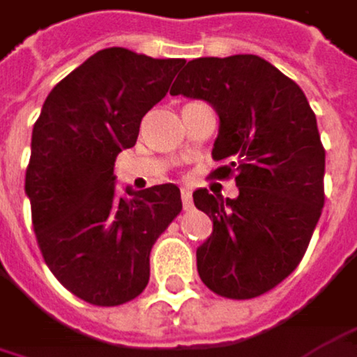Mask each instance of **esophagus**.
<instances>
[{"mask_svg":"<svg viewBox=\"0 0 357 357\" xmlns=\"http://www.w3.org/2000/svg\"><path fill=\"white\" fill-rule=\"evenodd\" d=\"M182 205H184V209H186V211L192 207V195H190V190H188V188H182Z\"/></svg>","mask_w":357,"mask_h":357,"instance_id":"obj_1","label":"esophagus"}]
</instances>
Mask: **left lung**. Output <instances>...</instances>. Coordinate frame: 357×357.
Masks as SVG:
<instances>
[{
  "label": "left lung",
  "instance_id": "8db88e82",
  "mask_svg": "<svg viewBox=\"0 0 357 357\" xmlns=\"http://www.w3.org/2000/svg\"><path fill=\"white\" fill-rule=\"evenodd\" d=\"M173 96L209 102L220 116L211 175H234L238 197L199 188L197 209L213 222L197 249L201 280L228 299H253L295 272L324 207V146L301 87L253 54L197 58Z\"/></svg>",
  "mask_w": 357,
  "mask_h": 357
}]
</instances>
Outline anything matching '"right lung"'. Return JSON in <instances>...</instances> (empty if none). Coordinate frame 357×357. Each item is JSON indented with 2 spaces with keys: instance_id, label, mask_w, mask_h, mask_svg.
Instances as JSON below:
<instances>
[{
  "instance_id": "obj_1",
  "label": "right lung",
  "mask_w": 357,
  "mask_h": 357,
  "mask_svg": "<svg viewBox=\"0 0 357 357\" xmlns=\"http://www.w3.org/2000/svg\"><path fill=\"white\" fill-rule=\"evenodd\" d=\"M182 64L100 50L50 91L33 125L24 192L37 245L58 282L91 305H123L146 289L152 245L182 211L175 184L114 188L116 154L135 146Z\"/></svg>"
}]
</instances>
